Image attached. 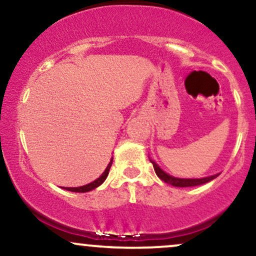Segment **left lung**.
Instances as JSON below:
<instances>
[{
    "label": "left lung",
    "mask_w": 256,
    "mask_h": 256,
    "mask_svg": "<svg viewBox=\"0 0 256 256\" xmlns=\"http://www.w3.org/2000/svg\"><path fill=\"white\" fill-rule=\"evenodd\" d=\"M150 162L154 166L155 173L158 174V177L164 180L167 184H171L173 186H179V188H186V186H196V185H201L204 183H208V182L213 180L214 178L218 177L219 174H214V176H210V177H206V178H198V179H184V178H176L172 177V176L167 174L166 172H164L162 170L158 167V164H155L154 161L150 160Z\"/></svg>",
    "instance_id": "1"
}]
</instances>
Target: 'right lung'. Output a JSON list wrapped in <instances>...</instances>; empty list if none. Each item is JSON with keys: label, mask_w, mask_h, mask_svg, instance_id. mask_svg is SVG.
Wrapping results in <instances>:
<instances>
[{"label": "right lung", "mask_w": 256, "mask_h": 256, "mask_svg": "<svg viewBox=\"0 0 256 256\" xmlns=\"http://www.w3.org/2000/svg\"><path fill=\"white\" fill-rule=\"evenodd\" d=\"M112 164H113V158L110 160V162L108 164L107 168L104 170V172L102 173L100 177L96 179V180H94L92 183L90 184H86V185H83V186H78V188H64V190H68V192H91V190H94L95 188H98L106 180V178H107L108 173H110V166Z\"/></svg>", "instance_id": "right-lung-1"}]
</instances>
